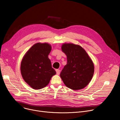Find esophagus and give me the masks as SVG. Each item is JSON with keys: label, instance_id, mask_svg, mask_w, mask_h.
Returning <instances> with one entry per match:
<instances>
[{"label": "esophagus", "instance_id": "34e87169", "mask_svg": "<svg viewBox=\"0 0 120 120\" xmlns=\"http://www.w3.org/2000/svg\"><path fill=\"white\" fill-rule=\"evenodd\" d=\"M56 74H57V75H59L60 74V70H59V69H56Z\"/></svg>", "mask_w": 120, "mask_h": 120}]
</instances>
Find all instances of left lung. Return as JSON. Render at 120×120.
I'll return each mask as SVG.
<instances>
[{"label": "left lung", "mask_w": 120, "mask_h": 120, "mask_svg": "<svg viewBox=\"0 0 120 120\" xmlns=\"http://www.w3.org/2000/svg\"><path fill=\"white\" fill-rule=\"evenodd\" d=\"M67 56V64L60 74L66 86L74 90L84 88L89 84L94 73V63L85 50L72 43L64 44L61 47Z\"/></svg>", "instance_id": "left-lung-1"}]
</instances>
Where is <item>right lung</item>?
<instances>
[{"instance_id": "obj_1", "label": "right lung", "mask_w": 120, "mask_h": 120, "mask_svg": "<svg viewBox=\"0 0 120 120\" xmlns=\"http://www.w3.org/2000/svg\"><path fill=\"white\" fill-rule=\"evenodd\" d=\"M52 47L48 43L34 45L24 56L20 66L24 81L34 89H40L49 83L56 72L48 55Z\"/></svg>"}]
</instances>
